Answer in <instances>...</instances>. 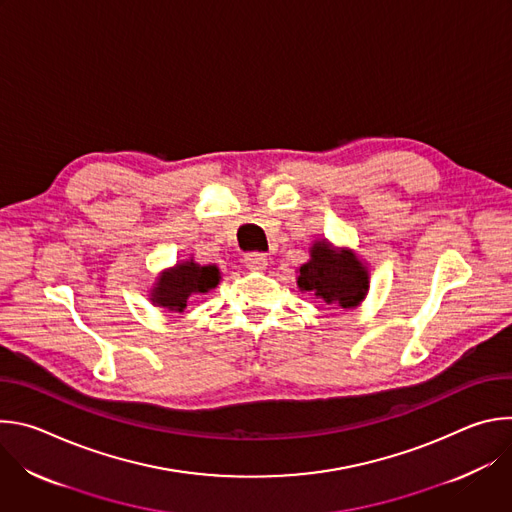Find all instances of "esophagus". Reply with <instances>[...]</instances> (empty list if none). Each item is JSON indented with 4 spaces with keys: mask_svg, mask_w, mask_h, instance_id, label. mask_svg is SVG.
<instances>
[{
    "mask_svg": "<svg viewBox=\"0 0 512 512\" xmlns=\"http://www.w3.org/2000/svg\"><path fill=\"white\" fill-rule=\"evenodd\" d=\"M245 265H247L249 269H253V271H261V269H265V265H267V257H265L263 253H259V251L247 253V255H245Z\"/></svg>",
    "mask_w": 512,
    "mask_h": 512,
    "instance_id": "1",
    "label": "esophagus"
}]
</instances>
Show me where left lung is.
<instances>
[{"mask_svg":"<svg viewBox=\"0 0 512 512\" xmlns=\"http://www.w3.org/2000/svg\"><path fill=\"white\" fill-rule=\"evenodd\" d=\"M298 285L332 310H348L367 294L369 275L350 251H334L320 241L312 247V259L300 267Z\"/></svg>","mask_w":512,"mask_h":512,"instance_id":"obj_1","label":"left lung"}]
</instances>
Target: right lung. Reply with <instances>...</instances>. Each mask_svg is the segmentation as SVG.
<instances>
[{
	"label": "right lung",
	"mask_w": 512,
	"mask_h": 512,
	"mask_svg": "<svg viewBox=\"0 0 512 512\" xmlns=\"http://www.w3.org/2000/svg\"><path fill=\"white\" fill-rule=\"evenodd\" d=\"M218 279H221V273L214 265L186 261L160 277L152 300L172 312H182L192 294H206L208 289L218 285Z\"/></svg>",
	"instance_id": "1"
}]
</instances>
